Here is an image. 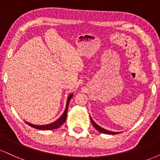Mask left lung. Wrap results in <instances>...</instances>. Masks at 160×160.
<instances>
[{
	"label": "left lung",
	"mask_w": 160,
	"mask_h": 160,
	"mask_svg": "<svg viewBox=\"0 0 160 160\" xmlns=\"http://www.w3.org/2000/svg\"><path fill=\"white\" fill-rule=\"evenodd\" d=\"M91 122H92V124L93 125V126H94V127H95V128H96V129L98 130V131H99V132H102V133H104V134H111V135H115V134H118V133H119V132H113L108 131V130L104 129L103 128L100 127V126H98V125L95 123V122L94 121H93L92 120V119H91Z\"/></svg>",
	"instance_id": "left-lung-1"
}]
</instances>
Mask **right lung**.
Instances as JSON below:
<instances>
[{
    "label": "right lung",
    "instance_id": "obj_1",
    "mask_svg": "<svg viewBox=\"0 0 160 160\" xmlns=\"http://www.w3.org/2000/svg\"><path fill=\"white\" fill-rule=\"evenodd\" d=\"M73 95H70L68 96V98L67 101V104H66V108L65 111L64 112V113L62 114V116L60 117L58 120H57L56 121H55L54 122L52 123L48 124V125H44V126H35V125H33L29 123V122H27L26 123L28 125V126H32L33 128H35L37 129H40V130H51V129H55V128H58V127L62 126V124L65 122V121L66 120V117H67V112H68V104L71 98H72Z\"/></svg>",
    "mask_w": 160,
    "mask_h": 160
}]
</instances>
